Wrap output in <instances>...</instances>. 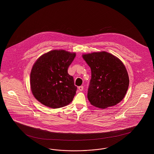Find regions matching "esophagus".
Returning a JSON list of instances; mask_svg holds the SVG:
<instances>
[{"mask_svg": "<svg viewBox=\"0 0 154 154\" xmlns=\"http://www.w3.org/2000/svg\"><path fill=\"white\" fill-rule=\"evenodd\" d=\"M83 89H84V87H83L82 85L79 87V91H82L83 90Z\"/></svg>", "mask_w": 154, "mask_h": 154, "instance_id": "34e87169", "label": "esophagus"}]
</instances>
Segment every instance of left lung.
I'll return each mask as SVG.
<instances>
[{
    "label": "left lung",
    "instance_id": "1",
    "mask_svg": "<svg viewBox=\"0 0 154 154\" xmlns=\"http://www.w3.org/2000/svg\"><path fill=\"white\" fill-rule=\"evenodd\" d=\"M82 58L91 69L88 89L91 104L100 109L116 106L125 97L129 79L123 63L107 52L85 54Z\"/></svg>",
    "mask_w": 154,
    "mask_h": 154
}]
</instances>
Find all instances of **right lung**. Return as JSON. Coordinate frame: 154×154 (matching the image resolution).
I'll use <instances>...</instances> for the list:
<instances>
[{
	"label": "right lung",
	"mask_w": 154,
	"mask_h": 154,
	"mask_svg": "<svg viewBox=\"0 0 154 154\" xmlns=\"http://www.w3.org/2000/svg\"><path fill=\"white\" fill-rule=\"evenodd\" d=\"M75 57V53L53 50L37 60L30 73V87L38 102L52 109L72 102L77 87L67 69Z\"/></svg>",
	"instance_id": "obj_1"
}]
</instances>
